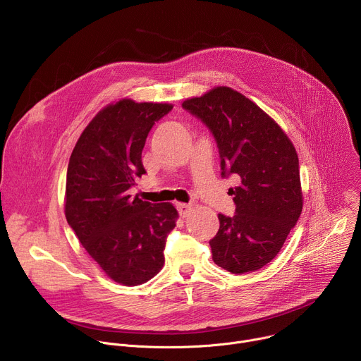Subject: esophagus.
<instances>
[{
    "label": "esophagus",
    "mask_w": 361,
    "mask_h": 361,
    "mask_svg": "<svg viewBox=\"0 0 361 361\" xmlns=\"http://www.w3.org/2000/svg\"><path fill=\"white\" fill-rule=\"evenodd\" d=\"M177 210H178L181 217H187L190 210H191V205L185 204V202H177Z\"/></svg>",
    "instance_id": "obj_1"
}]
</instances>
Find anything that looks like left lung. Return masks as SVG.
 Masks as SVG:
<instances>
[{
    "mask_svg": "<svg viewBox=\"0 0 361 361\" xmlns=\"http://www.w3.org/2000/svg\"><path fill=\"white\" fill-rule=\"evenodd\" d=\"M183 107L207 126L220 151L221 176L235 174V214H219L213 260L233 274L255 271L280 252L302 210L297 151L281 127L230 87H214Z\"/></svg>",
    "mask_w": 361,
    "mask_h": 361,
    "instance_id": "obj_1",
    "label": "left lung"
}]
</instances>
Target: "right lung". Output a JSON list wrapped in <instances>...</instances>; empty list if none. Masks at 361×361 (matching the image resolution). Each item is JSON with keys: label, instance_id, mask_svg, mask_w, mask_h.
Wrapping results in <instances>:
<instances>
[{"label": "right lung", "instance_id": "add662e5", "mask_svg": "<svg viewBox=\"0 0 361 361\" xmlns=\"http://www.w3.org/2000/svg\"><path fill=\"white\" fill-rule=\"evenodd\" d=\"M167 102L123 98L102 109L81 133L68 163L66 219L91 259L123 286L147 283L164 266V247L178 213L171 202L131 197L145 174V138L169 114Z\"/></svg>", "mask_w": 361, "mask_h": 361}]
</instances>
